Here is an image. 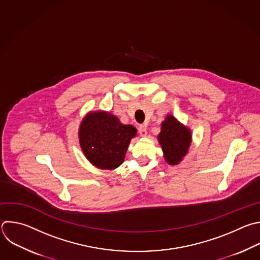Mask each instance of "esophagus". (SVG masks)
<instances>
[{
	"label": "esophagus",
	"mask_w": 260,
	"mask_h": 260,
	"mask_svg": "<svg viewBox=\"0 0 260 260\" xmlns=\"http://www.w3.org/2000/svg\"><path fill=\"white\" fill-rule=\"evenodd\" d=\"M138 131H139L140 136H142V137H146L147 136V126L146 125H144V124L139 125Z\"/></svg>",
	"instance_id": "esophagus-1"
}]
</instances>
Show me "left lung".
Here are the masks:
<instances>
[{
  "label": "left lung",
  "mask_w": 260,
  "mask_h": 260,
  "mask_svg": "<svg viewBox=\"0 0 260 260\" xmlns=\"http://www.w3.org/2000/svg\"><path fill=\"white\" fill-rule=\"evenodd\" d=\"M158 142L162 147L165 161L170 165H176L188 153L192 142V133L176 117L167 115L161 123Z\"/></svg>",
  "instance_id": "1"
}]
</instances>
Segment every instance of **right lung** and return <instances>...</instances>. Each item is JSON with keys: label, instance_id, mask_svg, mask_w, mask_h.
Returning <instances> with one entry per match:
<instances>
[{"label": "right lung", "instance_id": "obj_1", "mask_svg": "<svg viewBox=\"0 0 260 260\" xmlns=\"http://www.w3.org/2000/svg\"><path fill=\"white\" fill-rule=\"evenodd\" d=\"M136 135V127L122 124L115 115L106 111L86 114L78 131L84 156L101 169L117 168L123 162L131 140Z\"/></svg>", "mask_w": 260, "mask_h": 260}]
</instances>
